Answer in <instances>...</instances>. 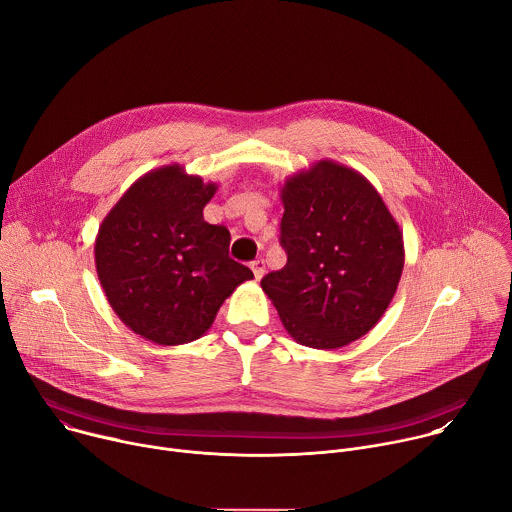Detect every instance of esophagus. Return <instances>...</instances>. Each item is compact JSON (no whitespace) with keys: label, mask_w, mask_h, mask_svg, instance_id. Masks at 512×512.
Here are the masks:
<instances>
[{"label":"esophagus","mask_w":512,"mask_h":512,"mask_svg":"<svg viewBox=\"0 0 512 512\" xmlns=\"http://www.w3.org/2000/svg\"><path fill=\"white\" fill-rule=\"evenodd\" d=\"M251 271H253L255 279H261V277L265 275V261H263V259H255V261L251 263Z\"/></svg>","instance_id":"34e87169"}]
</instances>
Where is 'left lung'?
I'll return each instance as SVG.
<instances>
[{
  "label": "left lung",
  "instance_id": "8db88e82",
  "mask_svg": "<svg viewBox=\"0 0 512 512\" xmlns=\"http://www.w3.org/2000/svg\"><path fill=\"white\" fill-rule=\"evenodd\" d=\"M287 263L261 279L285 330L310 348H340L387 312L405 263L403 233L360 172L320 160L281 188Z\"/></svg>",
  "mask_w": 512,
  "mask_h": 512
}]
</instances>
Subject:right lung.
<instances>
[{
	"label": "right lung",
	"mask_w": 512,
	"mask_h": 512,
	"mask_svg": "<svg viewBox=\"0 0 512 512\" xmlns=\"http://www.w3.org/2000/svg\"><path fill=\"white\" fill-rule=\"evenodd\" d=\"M214 182L180 164L137 178L99 227L95 265L109 306L145 340L178 346L200 338L253 271L229 257L231 233L208 225Z\"/></svg>",
	"instance_id": "obj_1"
}]
</instances>
